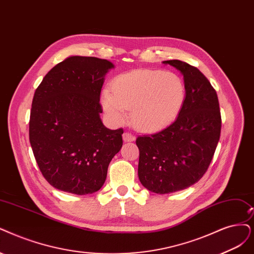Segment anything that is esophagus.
Masks as SVG:
<instances>
[{"mask_svg":"<svg viewBox=\"0 0 254 254\" xmlns=\"http://www.w3.org/2000/svg\"><path fill=\"white\" fill-rule=\"evenodd\" d=\"M122 138H124V141L125 142H132L135 140V136L133 134L130 133H124V135H122Z\"/></svg>","mask_w":254,"mask_h":254,"instance_id":"34e87169","label":"esophagus"}]
</instances>
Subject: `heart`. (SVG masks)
I'll return each instance as SVG.
<instances>
[{
	"mask_svg": "<svg viewBox=\"0 0 254 254\" xmlns=\"http://www.w3.org/2000/svg\"><path fill=\"white\" fill-rule=\"evenodd\" d=\"M186 90L179 75L160 69H137L121 74L111 90L101 94V106L108 119L125 124L130 109L133 126L142 132H157L170 126L184 105Z\"/></svg>",
	"mask_w": 254,
	"mask_h": 254,
	"instance_id": "b5f03b06",
	"label": "heart"
}]
</instances>
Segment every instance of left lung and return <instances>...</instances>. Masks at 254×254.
Returning <instances> with one entry per match:
<instances>
[{
    "label": "left lung",
    "instance_id": "obj_1",
    "mask_svg": "<svg viewBox=\"0 0 254 254\" xmlns=\"http://www.w3.org/2000/svg\"><path fill=\"white\" fill-rule=\"evenodd\" d=\"M183 75L186 96L177 119L160 132L139 136L138 177L155 193H171L198 182L212 160L221 134L217 92L196 68L164 61Z\"/></svg>",
    "mask_w": 254,
    "mask_h": 254
}]
</instances>
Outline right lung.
<instances>
[{"mask_svg": "<svg viewBox=\"0 0 254 254\" xmlns=\"http://www.w3.org/2000/svg\"><path fill=\"white\" fill-rule=\"evenodd\" d=\"M113 63L69 56L46 74L30 113L29 140L45 179L74 194L99 190L108 167L122 146L124 129L103 126L99 103Z\"/></svg>", "mask_w": 254, "mask_h": 254, "instance_id": "1", "label": "right lung"}]
</instances>
